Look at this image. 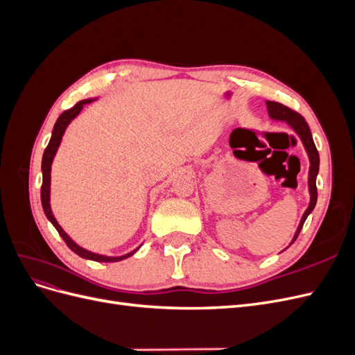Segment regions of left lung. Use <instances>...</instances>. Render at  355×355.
<instances>
[{
  "mask_svg": "<svg viewBox=\"0 0 355 355\" xmlns=\"http://www.w3.org/2000/svg\"><path fill=\"white\" fill-rule=\"evenodd\" d=\"M266 108H268V114H270L271 118H274V120H282V121H286L290 127L293 128V130L299 135L300 141H302L306 153H308V157H309V176H308V187H309V196H311V201H309V206L308 209L305 210L302 219H300V223L299 227L296 230V234L295 237L292 240L293 244L295 240L297 239V235L300 232V230H302L304 223L308 218V214L314 210L315 207V202H317V185H315V179H317V175H318V167H320V157H318V151L315 148V144L313 141V135H311V130L308 127V123L305 121V118L297 114L296 111L290 110L288 106L283 105V103H278V102H271V101H266Z\"/></svg>",
  "mask_w": 355,
  "mask_h": 355,
  "instance_id": "8db88e82",
  "label": "left lung"
}]
</instances>
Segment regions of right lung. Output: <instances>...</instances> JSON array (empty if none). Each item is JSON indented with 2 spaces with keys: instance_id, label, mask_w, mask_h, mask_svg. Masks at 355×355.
<instances>
[{
  "instance_id": "add662e5",
  "label": "right lung",
  "mask_w": 355,
  "mask_h": 355,
  "mask_svg": "<svg viewBox=\"0 0 355 355\" xmlns=\"http://www.w3.org/2000/svg\"><path fill=\"white\" fill-rule=\"evenodd\" d=\"M93 102V99H85V101H80L78 103H75L71 110H67L63 111L58 121L55 124V127H53V133H51V137H50V142L46 148L44 154H42V161H41V168H42V185H41V204H42V209H44V213L47 219L53 223V227H55L59 232L60 237L63 239V241L67 243V245L69 247V249L77 253L78 256L84 257V259H90V261H96V262H118V261H123L125 259V257L132 256L136 250L127 253L124 256H118V257H110V256H103V254H96V253H92L89 250L83 249V247H80L78 244H75L71 239L69 235L63 231L60 228V225L58 223V220L55 219V216H53L51 213V209H50V170H51V163H53V158H55L56 155V151L60 145V141H62V136L63 133H65L68 124L73 120L75 116H77L80 114V111L83 110V106L85 103H90Z\"/></svg>"
}]
</instances>
